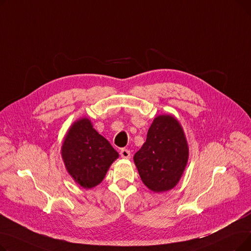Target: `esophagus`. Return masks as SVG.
Segmentation results:
<instances>
[{"instance_id":"obj_1","label":"esophagus","mask_w":251,"mask_h":251,"mask_svg":"<svg viewBox=\"0 0 251 251\" xmlns=\"http://www.w3.org/2000/svg\"><path fill=\"white\" fill-rule=\"evenodd\" d=\"M120 155H121V157H123V159H129L131 153H130V151L123 149V150H121V151H120Z\"/></svg>"}]
</instances>
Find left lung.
Masks as SVG:
<instances>
[{
  "mask_svg": "<svg viewBox=\"0 0 251 251\" xmlns=\"http://www.w3.org/2000/svg\"><path fill=\"white\" fill-rule=\"evenodd\" d=\"M189 157L184 130L172 115H159L151 123L147 141L134 154L139 176L150 190L173 189L180 181Z\"/></svg>",
  "mask_w": 251,
  "mask_h": 251,
  "instance_id": "left-lung-1",
  "label": "left lung"
}]
</instances>
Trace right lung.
I'll use <instances>...</instances> for the list:
<instances>
[{"label":"right lung","mask_w":251,"mask_h":251,"mask_svg":"<svg viewBox=\"0 0 251 251\" xmlns=\"http://www.w3.org/2000/svg\"><path fill=\"white\" fill-rule=\"evenodd\" d=\"M61 155L72 179L85 189L94 188L103 180L119 153L92 126L88 118L76 120L66 133Z\"/></svg>","instance_id":"obj_1"}]
</instances>
